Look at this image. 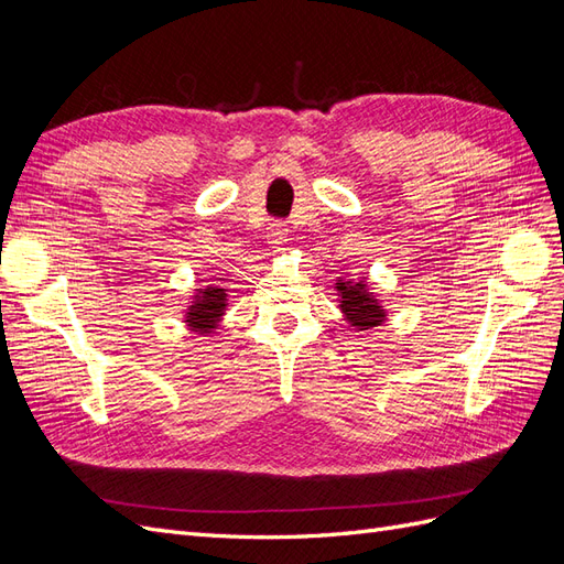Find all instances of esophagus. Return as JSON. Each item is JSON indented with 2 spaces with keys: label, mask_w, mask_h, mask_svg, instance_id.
I'll list each match as a JSON object with an SVG mask.
<instances>
[{
  "label": "esophagus",
  "mask_w": 564,
  "mask_h": 564,
  "mask_svg": "<svg viewBox=\"0 0 564 564\" xmlns=\"http://www.w3.org/2000/svg\"><path fill=\"white\" fill-rule=\"evenodd\" d=\"M286 235H289V230L282 220H272V224L268 226L265 237H268V242L275 247V251H280V247H284V242H286Z\"/></svg>",
  "instance_id": "obj_1"
}]
</instances>
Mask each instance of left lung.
Returning <instances> with one entry per match:
<instances>
[{"mask_svg": "<svg viewBox=\"0 0 564 564\" xmlns=\"http://www.w3.org/2000/svg\"><path fill=\"white\" fill-rule=\"evenodd\" d=\"M338 289V296H340V311L346 313V319L352 324L355 329H371V327H379L383 322L386 313L379 305V301L369 296L367 286L362 280L357 282H348V280H338L336 282Z\"/></svg>", "mask_w": 564, "mask_h": 564, "instance_id": "left-lung-1", "label": "left lung"}]
</instances>
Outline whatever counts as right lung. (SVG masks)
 Instances as JSON below:
<instances>
[{
	"instance_id": "1",
	"label": "right lung",
	"mask_w": 564,
	"mask_h": 564,
	"mask_svg": "<svg viewBox=\"0 0 564 564\" xmlns=\"http://www.w3.org/2000/svg\"><path fill=\"white\" fill-rule=\"evenodd\" d=\"M220 280V278H218ZM226 289L218 286H207L204 292H199V296L195 299V305H191V313H187L185 322L191 324L195 332H214L216 322L220 319L226 311Z\"/></svg>"
}]
</instances>
